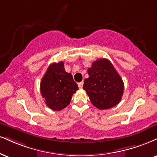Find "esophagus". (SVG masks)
<instances>
[{
    "mask_svg": "<svg viewBox=\"0 0 157 157\" xmlns=\"http://www.w3.org/2000/svg\"><path fill=\"white\" fill-rule=\"evenodd\" d=\"M77 85H78L79 88H82V86H83V82H78V83H77Z\"/></svg>",
    "mask_w": 157,
    "mask_h": 157,
    "instance_id": "1",
    "label": "esophagus"
}]
</instances>
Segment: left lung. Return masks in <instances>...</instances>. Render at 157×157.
<instances>
[{
	"instance_id": "left-lung-1",
	"label": "left lung",
	"mask_w": 157,
	"mask_h": 157,
	"mask_svg": "<svg viewBox=\"0 0 157 157\" xmlns=\"http://www.w3.org/2000/svg\"><path fill=\"white\" fill-rule=\"evenodd\" d=\"M89 77L84 81L83 89L90 101L99 109H109L120 102L124 93V82L109 60L100 58L88 68Z\"/></svg>"
}]
</instances>
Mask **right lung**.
Masks as SVG:
<instances>
[{"label":"right lung","instance_id":"1","mask_svg":"<svg viewBox=\"0 0 157 157\" xmlns=\"http://www.w3.org/2000/svg\"><path fill=\"white\" fill-rule=\"evenodd\" d=\"M77 90L73 77L64 69L63 61L50 64L41 81V96L47 106L55 111L67 107Z\"/></svg>","mask_w":157,"mask_h":157}]
</instances>
